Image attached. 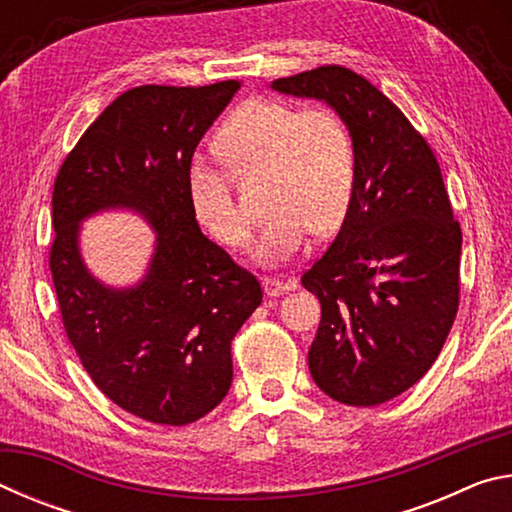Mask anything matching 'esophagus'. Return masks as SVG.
I'll use <instances>...</instances> for the list:
<instances>
[{
  "mask_svg": "<svg viewBox=\"0 0 512 512\" xmlns=\"http://www.w3.org/2000/svg\"><path fill=\"white\" fill-rule=\"evenodd\" d=\"M264 293L268 298H277L282 293H289L296 289V280H280V277H264L262 280Z\"/></svg>",
  "mask_w": 512,
  "mask_h": 512,
  "instance_id": "1",
  "label": "esophagus"
}]
</instances>
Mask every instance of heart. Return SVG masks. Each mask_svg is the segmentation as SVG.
<instances>
[{
	"instance_id": "heart-1",
	"label": "heart",
	"mask_w": 512,
	"mask_h": 512,
	"mask_svg": "<svg viewBox=\"0 0 512 512\" xmlns=\"http://www.w3.org/2000/svg\"><path fill=\"white\" fill-rule=\"evenodd\" d=\"M216 146L235 176L264 173L268 219L253 246L257 264L280 266L305 248L309 232L323 237L341 228L357 183V151L336 110L248 99L223 121ZM187 194L198 223L219 244H248L250 216L232 194L228 171L196 160Z\"/></svg>"
}]
</instances>
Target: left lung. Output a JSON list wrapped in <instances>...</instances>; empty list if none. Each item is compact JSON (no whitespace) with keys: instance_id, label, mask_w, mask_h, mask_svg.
Wrapping results in <instances>:
<instances>
[{"instance_id":"obj_1","label":"left lung","mask_w":512,"mask_h":512,"mask_svg":"<svg viewBox=\"0 0 512 512\" xmlns=\"http://www.w3.org/2000/svg\"><path fill=\"white\" fill-rule=\"evenodd\" d=\"M271 88L325 101L352 133L350 212L302 275L320 300L309 372L332 400L377 406L409 391L443 350L458 311L461 225L436 155L370 81L325 65Z\"/></svg>"}]
</instances>
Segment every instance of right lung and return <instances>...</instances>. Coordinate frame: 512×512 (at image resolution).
<instances>
[{
  "label": "right lung",
  "mask_w": 512,
  "mask_h": 512,
  "mask_svg": "<svg viewBox=\"0 0 512 512\" xmlns=\"http://www.w3.org/2000/svg\"><path fill=\"white\" fill-rule=\"evenodd\" d=\"M239 81L142 85L101 112L54 185L49 268L69 343L99 391L137 418L196 422L230 391V343L262 302L257 277L198 228L192 155ZM108 209L140 213L154 255L133 288H108L80 255V223Z\"/></svg>",
  "instance_id": "1"
}]
</instances>
